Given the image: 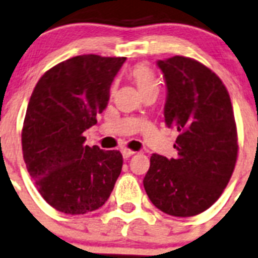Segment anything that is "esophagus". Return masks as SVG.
Here are the masks:
<instances>
[{"mask_svg": "<svg viewBox=\"0 0 258 258\" xmlns=\"http://www.w3.org/2000/svg\"><path fill=\"white\" fill-rule=\"evenodd\" d=\"M134 153H135V152H134V151H131V149H128V148H123L122 149L123 159H130V157H131Z\"/></svg>", "mask_w": 258, "mask_h": 258, "instance_id": "obj_1", "label": "esophagus"}]
</instances>
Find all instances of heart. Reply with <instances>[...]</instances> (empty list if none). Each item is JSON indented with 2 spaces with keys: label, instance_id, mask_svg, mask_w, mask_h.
I'll use <instances>...</instances> for the list:
<instances>
[{
  "label": "heart",
  "instance_id": "1",
  "mask_svg": "<svg viewBox=\"0 0 258 258\" xmlns=\"http://www.w3.org/2000/svg\"><path fill=\"white\" fill-rule=\"evenodd\" d=\"M133 80L135 81L136 86L139 88L142 94L146 93H159L160 82L156 77L155 72L146 64H138L134 67L130 72Z\"/></svg>",
  "mask_w": 258,
  "mask_h": 258
}]
</instances>
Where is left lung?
I'll use <instances>...</instances> for the list:
<instances>
[{"mask_svg": "<svg viewBox=\"0 0 258 258\" xmlns=\"http://www.w3.org/2000/svg\"><path fill=\"white\" fill-rule=\"evenodd\" d=\"M157 66L168 89L165 123L179 133L178 155L153 153L143 183L162 213L187 218L213 206L232 176L239 149L232 103L222 80L202 62L173 56Z\"/></svg>", "mask_w": 258, "mask_h": 258, "instance_id": "left-lung-1", "label": "left lung"}]
</instances>
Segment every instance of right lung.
I'll return each instance as SVG.
<instances>
[{"label":"right lung","instance_id":"add662e5","mask_svg":"<svg viewBox=\"0 0 258 258\" xmlns=\"http://www.w3.org/2000/svg\"><path fill=\"white\" fill-rule=\"evenodd\" d=\"M124 61L75 56L47 71L32 92L22 128L23 159L40 196L57 211L81 215L99 209L120 174L122 153L85 146L82 134L106 109Z\"/></svg>","mask_w":258,"mask_h":258}]
</instances>
